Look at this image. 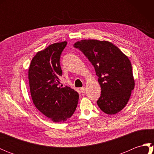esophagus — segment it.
<instances>
[{"label": "esophagus", "instance_id": "1", "mask_svg": "<svg viewBox=\"0 0 154 154\" xmlns=\"http://www.w3.org/2000/svg\"><path fill=\"white\" fill-rule=\"evenodd\" d=\"M80 91H81V93H84L85 92V91H86V88L85 87H81V89H80Z\"/></svg>", "mask_w": 154, "mask_h": 154}]
</instances>
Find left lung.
<instances>
[{"instance_id":"1","label":"left lung","mask_w":154,"mask_h":154,"mask_svg":"<svg viewBox=\"0 0 154 154\" xmlns=\"http://www.w3.org/2000/svg\"><path fill=\"white\" fill-rule=\"evenodd\" d=\"M74 48L85 55L94 68L101 87L97 101L108 114L120 112L126 105L134 88L132 67L129 59L119 48L106 41L85 40Z\"/></svg>"}]
</instances>
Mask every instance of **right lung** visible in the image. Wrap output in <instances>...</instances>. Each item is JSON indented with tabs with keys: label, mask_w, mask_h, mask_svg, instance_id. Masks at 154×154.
Masks as SVG:
<instances>
[{
	"label": "right lung",
	"mask_w": 154,
	"mask_h": 154,
	"mask_svg": "<svg viewBox=\"0 0 154 154\" xmlns=\"http://www.w3.org/2000/svg\"><path fill=\"white\" fill-rule=\"evenodd\" d=\"M67 42L55 43L39 51L32 59L28 79L35 107L55 122H65L76 109L79 94L69 87L60 86V57Z\"/></svg>",
	"instance_id": "right-lung-1"
}]
</instances>
